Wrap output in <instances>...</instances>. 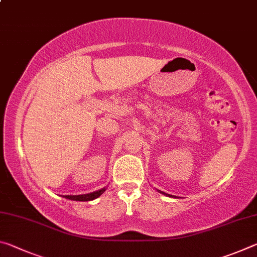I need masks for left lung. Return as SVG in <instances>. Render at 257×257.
<instances>
[{"mask_svg": "<svg viewBox=\"0 0 257 257\" xmlns=\"http://www.w3.org/2000/svg\"><path fill=\"white\" fill-rule=\"evenodd\" d=\"M161 193H162V194H164V195H167V194H165V193H163V191H161ZM168 196H169V195H168Z\"/></svg>", "mask_w": 257, "mask_h": 257, "instance_id": "left-lung-1", "label": "left lung"}]
</instances>
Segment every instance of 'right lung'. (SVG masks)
<instances>
[{
  "label": "right lung",
  "instance_id": "obj_1",
  "mask_svg": "<svg viewBox=\"0 0 257 257\" xmlns=\"http://www.w3.org/2000/svg\"><path fill=\"white\" fill-rule=\"evenodd\" d=\"M105 191V188H102L99 190L94 191V193L90 194H85V195H67V196H63L68 199H71V201H79V202H88V201H93V199L97 198L101 196V195Z\"/></svg>",
  "mask_w": 257,
  "mask_h": 257
}]
</instances>
